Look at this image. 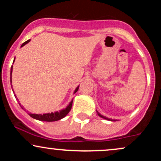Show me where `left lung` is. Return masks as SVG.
Here are the masks:
<instances>
[{"label":"left lung","mask_w":161,"mask_h":161,"mask_svg":"<svg viewBox=\"0 0 161 161\" xmlns=\"http://www.w3.org/2000/svg\"><path fill=\"white\" fill-rule=\"evenodd\" d=\"M97 115H98L100 117H101V118H103V119H108V120H110V121H116V119H110V118H108V117H106V116H103V115H101V114H100V113H98L97 111Z\"/></svg>","instance_id":"left-lung-1"}]
</instances>
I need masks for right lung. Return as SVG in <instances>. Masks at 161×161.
<instances>
[{"label": "right lung", "instance_id": "right-lung-1", "mask_svg": "<svg viewBox=\"0 0 161 161\" xmlns=\"http://www.w3.org/2000/svg\"><path fill=\"white\" fill-rule=\"evenodd\" d=\"M30 42V39L26 41V42H25L23 45H21V47H23L24 45H26L27 43H29V42ZM14 60H15V58H14ZM12 72H13V66H11V69H10V83H12ZM79 86H77V88H75V91H74V94L78 91L79 89ZM72 104H73V100H72L71 101L69 102V104L67 105V107H66V108L63 109V110H60V111H56L54 113L51 112V113H47V114H29V115L31 116V117H32L33 119H38V120H40V121H46V122H53V121H57L59 120V119H63L64 117H65V116L67 115L68 113L70 111V110H71L72 108ZM20 105V104H19ZM21 106V105H20ZM21 108L23 109V107L21 106Z\"/></svg>", "mask_w": 161, "mask_h": 161}]
</instances>
